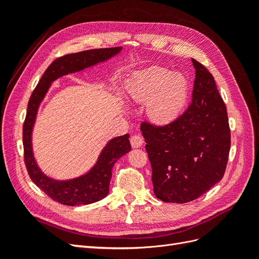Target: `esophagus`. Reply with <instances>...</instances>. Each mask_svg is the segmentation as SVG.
Listing matches in <instances>:
<instances>
[{
	"label": "esophagus",
	"mask_w": 259,
	"mask_h": 259,
	"mask_svg": "<svg viewBox=\"0 0 259 259\" xmlns=\"http://www.w3.org/2000/svg\"><path fill=\"white\" fill-rule=\"evenodd\" d=\"M143 144H144V140L139 135H134L131 137V145L133 148H139L143 146Z\"/></svg>",
	"instance_id": "obj_1"
}]
</instances>
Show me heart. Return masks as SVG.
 Masks as SVG:
<instances>
[{
  "mask_svg": "<svg viewBox=\"0 0 259 259\" xmlns=\"http://www.w3.org/2000/svg\"><path fill=\"white\" fill-rule=\"evenodd\" d=\"M124 89L127 100L146 106L149 120L167 125L183 112L189 88L184 75L154 66L133 73Z\"/></svg>",
  "mask_w": 259,
  "mask_h": 259,
  "instance_id": "heart-1",
  "label": "heart"
}]
</instances>
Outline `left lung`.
Masks as SVG:
<instances>
[{"mask_svg": "<svg viewBox=\"0 0 259 259\" xmlns=\"http://www.w3.org/2000/svg\"><path fill=\"white\" fill-rule=\"evenodd\" d=\"M191 60L195 69L191 105L165 126L140 125L152 167L153 192L164 202L198 199L223 178L228 162L226 106L214 76L199 61Z\"/></svg>", "mask_w": 259, "mask_h": 259, "instance_id": "left-lung-1", "label": "left lung"}]
</instances>
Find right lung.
Returning a JSON list of instances; mask_svg holds the SVG:
<instances>
[{
  "instance_id": "1",
  "label": "right lung",
  "mask_w": 259,
  "mask_h": 259,
  "mask_svg": "<svg viewBox=\"0 0 259 259\" xmlns=\"http://www.w3.org/2000/svg\"><path fill=\"white\" fill-rule=\"evenodd\" d=\"M123 48L90 50L69 54L54 60L45 70L40 82L31 95L25 124L22 128V142L25 162L32 182L54 201L64 205H86L103 200L109 193L112 167L121 156L132 150L130 135L117 136L105 145L95 164L86 173L70 179H56L46 175L35 160L32 133L42 101L51 89L52 83L68 74L83 72L115 57Z\"/></svg>"
}]
</instances>
